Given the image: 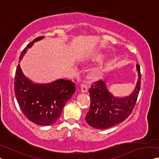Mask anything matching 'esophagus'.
Here are the masks:
<instances>
[{
	"label": "esophagus",
	"instance_id": "1",
	"mask_svg": "<svg viewBox=\"0 0 159 159\" xmlns=\"http://www.w3.org/2000/svg\"><path fill=\"white\" fill-rule=\"evenodd\" d=\"M80 91L82 93H86L88 91V86L86 84H81V86H80Z\"/></svg>",
	"mask_w": 159,
	"mask_h": 159
}]
</instances>
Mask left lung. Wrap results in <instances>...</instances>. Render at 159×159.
<instances>
[{
	"mask_svg": "<svg viewBox=\"0 0 159 159\" xmlns=\"http://www.w3.org/2000/svg\"><path fill=\"white\" fill-rule=\"evenodd\" d=\"M138 79L134 91L129 96H115L108 91L106 83L101 80L89 89L90 109L86 116L87 124L96 129H106L125 120L136 104L141 88L140 66L137 64Z\"/></svg>",
	"mask_w": 159,
	"mask_h": 159,
	"instance_id": "obj_1",
	"label": "left lung"
}]
</instances>
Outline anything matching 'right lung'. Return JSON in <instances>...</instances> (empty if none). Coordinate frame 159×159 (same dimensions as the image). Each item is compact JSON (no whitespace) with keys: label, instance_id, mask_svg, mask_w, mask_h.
Masks as SVG:
<instances>
[{"label":"right lung","instance_id":"add662e5","mask_svg":"<svg viewBox=\"0 0 159 159\" xmlns=\"http://www.w3.org/2000/svg\"><path fill=\"white\" fill-rule=\"evenodd\" d=\"M38 37L28 44L21 53L19 63L28 49L35 43L43 39ZM15 95L23 114L30 121L40 125H50L60 117L66 103L71 98L75 91L74 83L69 80L57 79L47 84H38L25 76L20 64L16 68Z\"/></svg>","mask_w":159,"mask_h":159}]
</instances>
